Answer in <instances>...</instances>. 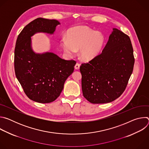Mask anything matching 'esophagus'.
<instances>
[{"instance_id": "esophagus-1", "label": "esophagus", "mask_w": 149, "mask_h": 149, "mask_svg": "<svg viewBox=\"0 0 149 149\" xmlns=\"http://www.w3.org/2000/svg\"><path fill=\"white\" fill-rule=\"evenodd\" d=\"M79 67H80V65L78 63H77L75 65V70H79Z\"/></svg>"}]
</instances>
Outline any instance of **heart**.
<instances>
[{
  "label": "heart",
  "mask_w": 149,
  "mask_h": 149,
  "mask_svg": "<svg viewBox=\"0 0 149 149\" xmlns=\"http://www.w3.org/2000/svg\"><path fill=\"white\" fill-rule=\"evenodd\" d=\"M104 43V37L98 32L79 26L70 29L67 38L61 39V45L68 55H74L79 49L80 58L84 61H90L101 52Z\"/></svg>",
  "instance_id": "obj_1"
}]
</instances>
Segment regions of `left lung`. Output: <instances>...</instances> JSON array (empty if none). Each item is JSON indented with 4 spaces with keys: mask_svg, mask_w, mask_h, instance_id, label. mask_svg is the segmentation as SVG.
<instances>
[{
    "mask_svg": "<svg viewBox=\"0 0 149 149\" xmlns=\"http://www.w3.org/2000/svg\"><path fill=\"white\" fill-rule=\"evenodd\" d=\"M134 64L129 36L113 28L102 52L80 67L84 97L93 104L113 101L124 91Z\"/></svg>",
    "mask_w": 149,
    "mask_h": 149,
    "instance_id": "1",
    "label": "left lung"
}]
</instances>
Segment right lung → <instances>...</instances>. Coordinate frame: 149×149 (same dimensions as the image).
<instances>
[{"label": "right lung", "instance_id": "1", "mask_svg": "<svg viewBox=\"0 0 149 149\" xmlns=\"http://www.w3.org/2000/svg\"><path fill=\"white\" fill-rule=\"evenodd\" d=\"M60 24L55 19L37 18L23 29L16 40V77L28 97L37 102L55 101L74 70L75 61L63 59L53 52L36 53L32 49V36L37 33L53 35Z\"/></svg>", "mask_w": 149, "mask_h": 149}]
</instances>
